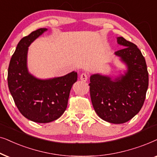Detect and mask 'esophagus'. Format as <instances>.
Here are the masks:
<instances>
[{
  "instance_id": "34e87169",
  "label": "esophagus",
  "mask_w": 157,
  "mask_h": 157,
  "mask_svg": "<svg viewBox=\"0 0 157 157\" xmlns=\"http://www.w3.org/2000/svg\"><path fill=\"white\" fill-rule=\"evenodd\" d=\"M80 80L82 81V82H87V75L86 74V73H82V74H81V75H80Z\"/></svg>"
}]
</instances>
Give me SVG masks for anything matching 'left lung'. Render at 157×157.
I'll return each mask as SVG.
<instances>
[{
    "label": "left lung",
    "mask_w": 157,
    "mask_h": 157,
    "mask_svg": "<svg viewBox=\"0 0 157 157\" xmlns=\"http://www.w3.org/2000/svg\"><path fill=\"white\" fill-rule=\"evenodd\" d=\"M123 49L115 52L127 66L124 75L113 80L100 74L91 75L90 93L96 113L111 124H124L141 109L149 86V73L145 59L137 46L118 37Z\"/></svg>",
    "instance_id": "left-lung-1"
}]
</instances>
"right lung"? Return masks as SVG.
I'll list each match as a JSON object with an SVG mask.
<instances>
[{"label": "right lung", "instance_id": "1", "mask_svg": "<svg viewBox=\"0 0 157 157\" xmlns=\"http://www.w3.org/2000/svg\"><path fill=\"white\" fill-rule=\"evenodd\" d=\"M47 29H39L24 36L18 42L8 70L10 93L21 113L33 122L46 124L59 118L67 106L72 85L77 73L40 80L29 72L28 47Z\"/></svg>", "mask_w": 157, "mask_h": 157}]
</instances>
